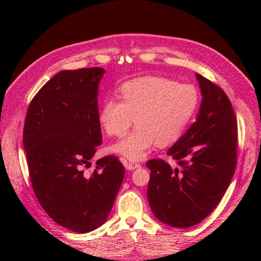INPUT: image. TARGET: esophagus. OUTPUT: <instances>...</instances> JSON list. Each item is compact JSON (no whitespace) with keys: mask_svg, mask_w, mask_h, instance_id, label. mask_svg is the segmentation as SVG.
I'll use <instances>...</instances> for the list:
<instances>
[{"mask_svg":"<svg viewBox=\"0 0 261 261\" xmlns=\"http://www.w3.org/2000/svg\"><path fill=\"white\" fill-rule=\"evenodd\" d=\"M140 166H141L140 164H138L136 162H126V164H125L126 169H129V170H134V169L139 168Z\"/></svg>","mask_w":261,"mask_h":261,"instance_id":"34e87169","label":"esophagus"}]
</instances>
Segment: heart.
<instances>
[{
  "mask_svg": "<svg viewBox=\"0 0 261 261\" xmlns=\"http://www.w3.org/2000/svg\"><path fill=\"white\" fill-rule=\"evenodd\" d=\"M121 101L108 98L98 119L109 136L122 138L136 121L137 129L113 147L131 160H141L158 143L178 139L198 107L199 95L192 84H178L166 77H142L122 84Z\"/></svg>",
  "mask_w": 261,
  "mask_h": 261,
  "instance_id": "heart-1",
  "label": "heart"
}]
</instances>
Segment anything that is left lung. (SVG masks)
<instances>
[{
  "instance_id": "left-lung-1",
  "label": "left lung",
  "mask_w": 261,
  "mask_h": 261,
  "mask_svg": "<svg viewBox=\"0 0 261 261\" xmlns=\"http://www.w3.org/2000/svg\"><path fill=\"white\" fill-rule=\"evenodd\" d=\"M202 104L196 121L163 159H150L147 196L154 216L175 228H190L213 212L228 190L238 158V126L224 91L196 74Z\"/></svg>"
}]
</instances>
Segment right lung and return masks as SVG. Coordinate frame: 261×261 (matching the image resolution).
<instances>
[{
  "label": "right lung",
  "mask_w": 261,
  "mask_h": 261,
  "mask_svg": "<svg viewBox=\"0 0 261 261\" xmlns=\"http://www.w3.org/2000/svg\"><path fill=\"white\" fill-rule=\"evenodd\" d=\"M99 67L63 70L30 102L23 147L33 192L50 218L64 228L86 233L101 226L112 210L124 177L118 157L84 168L102 143L98 119Z\"/></svg>",
  "instance_id": "right-lung-1"
}]
</instances>
